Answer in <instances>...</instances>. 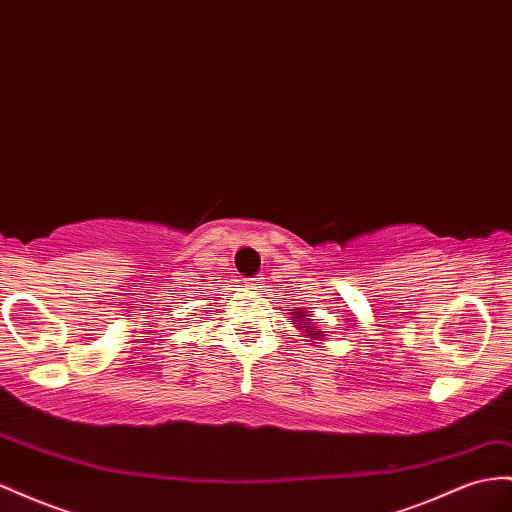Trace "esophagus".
I'll return each mask as SVG.
<instances>
[{
  "label": "esophagus",
  "mask_w": 512,
  "mask_h": 512,
  "mask_svg": "<svg viewBox=\"0 0 512 512\" xmlns=\"http://www.w3.org/2000/svg\"><path fill=\"white\" fill-rule=\"evenodd\" d=\"M262 282H265V278H254V280H250V286L260 288V286H262Z\"/></svg>",
  "instance_id": "1"
}]
</instances>
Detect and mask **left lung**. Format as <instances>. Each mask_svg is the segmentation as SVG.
<instances>
[{
    "label": "left lung",
    "mask_w": 512,
    "mask_h": 512,
    "mask_svg": "<svg viewBox=\"0 0 512 512\" xmlns=\"http://www.w3.org/2000/svg\"><path fill=\"white\" fill-rule=\"evenodd\" d=\"M290 321H295L297 329H301L306 338L312 340H319L316 344H321V340H325V331L319 329V325H314L312 321V314H308V308H295V312H290Z\"/></svg>",
    "instance_id": "obj_1"
}]
</instances>
